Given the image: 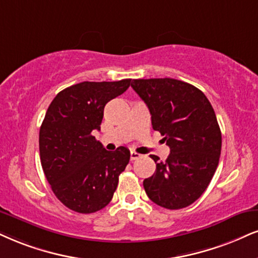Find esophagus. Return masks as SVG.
I'll use <instances>...</instances> for the list:
<instances>
[{
	"mask_svg": "<svg viewBox=\"0 0 258 258\" xmlns=\"http://www.w3.org/2000/svg\"><path fill=\"white\" fill-rule=\"evenodd\" d=\"M140 157H141V154L136 153V152H132V153H130V159H132V160H136V159H139Z\"/></svg>",
	"mask_w": 258,
	"mask_h": 258,
	"instance_id": "1",
	"label": "esophagus"
}]
</instances>
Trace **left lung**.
I'll return each mask as SVG.
<instances>
[{
	"mask_svg": "<svg viewBox=\"0 0 258 258\" xmlns=\"http://www.w3.org/2000/svg\"><path fill=\"white\" fill-rule=\"evenodd\" d=\"M132 87L170 147L164 163L151 157L157 170L144 180L145 191L164 208H185L200 199L217 171L221 132L214 110L202 91L176 79H138Z\"/></svg>",
	"mask_w": 258,
	"mask_h": 258,
	"instance_id": "1",
	"label": "left lung"
}]
</instances>
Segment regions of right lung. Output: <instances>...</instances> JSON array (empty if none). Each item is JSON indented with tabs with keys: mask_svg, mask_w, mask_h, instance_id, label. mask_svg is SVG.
Returning <instances> with one entry per match:
<instances>
[{
	"mask_svg": "<svg viewBox=\"0 0 258 258\" xmlns=\"http://www.w3.org/2000/svg\"><path fill=\"white\" fill-rule=\"evenodd\" d=\"M132 79L84 81L59 92L39 130L41 167L57 199L72 211L90 214L112 200L130 152H110L92 133L100 130L104 107L129 88Z\"/></svg>",
	"mask_w": 258,
	"mask_h": 258,
	"instance_id": "right-lung-1",
	"label": "right lung"
}]
</instances>
